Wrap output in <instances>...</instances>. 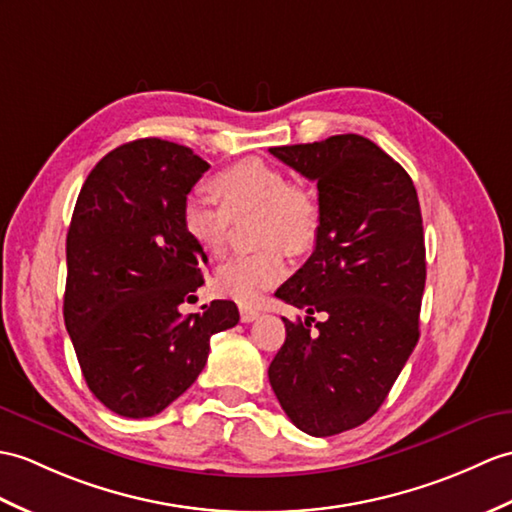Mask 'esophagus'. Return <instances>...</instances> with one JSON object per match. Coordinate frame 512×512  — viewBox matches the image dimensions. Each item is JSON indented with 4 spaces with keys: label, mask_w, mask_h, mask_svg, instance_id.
<instances>
[{
    "label": "esophagus",
    "mask_w": 512,
    "mask_h": 512,
    "mask_svg": "<svg viewBox=\"0 0 512 512\" xmlns=\"http://www.w3.org/2000/svg\"><path fill=\"white\" fill-rule=\"evenodd\" d=\"M259 316V310L253 305H240V318L242 323H253V320Z\"/></svg>",
    "instance_id": "1"
}]
</instances>
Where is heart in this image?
I'll use <instances>...</instances> for the list:
<instances>
[{
    "instance_id": "heart-1",
    "label": "heart",
    "mask_w": 512,
    "mask_h": 512,
    "mask_svg": "<svg viewBox=\"0 0 512 512\" xmlns=\"http://www.w3.org/2000/svg\"><path fill=\"white\" fill-rule=\"evenodd\" d=\"M211 192L222 207L192 194L183 200L181 224L185 235L207 255L227 251L231 220L259 213L255 255L233 257L222 264L216 285L235 301L253 303L288 275V257L310 253L320 231L316 198L292 181L288 172L261 159H242L211 178Z\"/></svg>"
}]
</instances>
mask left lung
Returning a JSON list of instances; mask_svg holds the SVG:
<instances>
[{
  "label": "left lung",
  "mask_w": 512,
  "mask_h": 512,
  "mask_svg": "<svg viewBox=\"0 0 512 512\" xmlns=\"http://www.w3.org/2000/svg\"><path fill=\"white\" fill-rule=\"evenodd\" d=\"M318 187L312 257L275 292L307 312L283 318L270 386L290 421L334 436L379 410L419 342L425 288L421 207L412 178L362 135L270 148ZM328 318L311 334V314Z\"/></svg>",
  "instance_id": "left-lung-1"
}]
</instances>
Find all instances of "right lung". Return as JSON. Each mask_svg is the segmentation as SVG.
Wrapping results in <instances>:
<instances>
[{
    "label": "right lung",
    "mask_w": 512,
    "mask_h": 512,
    "mask_svg": "<svg viewBox=\"0 0 512 512\" xmlns=\"http://www.w3.org/2000/svg\"><path fill=\"white\" fill-rule=\"evenodd\" d=\"M207 170L192 148L137 139L106 154L78 194L65 327L89 390L120 417L168 408L205 368L211 336L240 320L233 301L178 312L205 283L207 255L185 235L181 207Z\"/></svg>",
    "instance_id": "add662e5"
}]
</instances>
